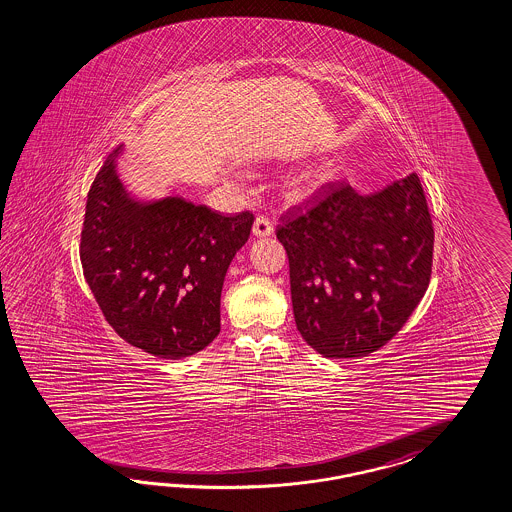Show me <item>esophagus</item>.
I'll list each match as a JSON object with an SVG mask.
<instances>
[{
  "label": "esophagus",
  "mask_w": 512,
  "mask_h": 512,
  "mask_svg": "<svg viewBox=\"0 0 512 512\" xmlns=\"http://www.w3.org/2000/svg\"><path fill=\"white\" fill-rule=\"evenodd\" d=\"M253 235L255 236H270L274 235V223L268 216H257L255 223H253Z\"/></svg>",
  "instance_id": "obj_1"
}]
</instances>
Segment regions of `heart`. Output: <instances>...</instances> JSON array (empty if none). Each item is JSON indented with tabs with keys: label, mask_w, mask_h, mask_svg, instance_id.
I'll use <instances>...</instances> for the list:
<instances>
[{
	"label": "heart",
	"mask_w": 512,
	"mask_h": 512,
	"mask_svg": "<svg viewBox=\"0 0 512 512\" xmlns=\"http://www.w3.org/2000/svg\"><path fill=\"white\" fill-rule=\"evenodd\" d=\"M300 192H302V190H300Z\"/></svg>",
	"instance_id": "1"
}]
</instances>
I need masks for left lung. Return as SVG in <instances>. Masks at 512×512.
I'll list each match as a JSON object with an SVG mask.
<instances>
[{
    "label": "left lung",
    "mask_w": 512,
    "mask_h": 512,
    "mask_svg": "<svg viewBox=\"0 0 512 512\" xmlns=\"http://www.w3.org/2000/svg\"><path fill=\"white\" fill-rule=\"evenodd\" d=\"M292 309L305 343L324 358H361L391 341L425 296L434 227L412 173L360 195L326 182L311 207L281 216Z\"/></svg>",
    "instance_id": "1"
}]
</instances>
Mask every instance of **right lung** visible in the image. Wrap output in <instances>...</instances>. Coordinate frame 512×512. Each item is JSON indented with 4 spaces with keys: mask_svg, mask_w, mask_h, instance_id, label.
Masks as SVG:
<instances>
[{
    "mask_svg": "<svg viewBox=\"0 0 512 512\" xmlns=\"http://www.w3.org/2000/svg\"><path fill=\"white\" fill-rule=\"evenodd\" d=\"M111 152L91 184L80 259L98 307L128 345L179 360L220 333L223 279L248 242L255 216H221L167 197L138 205L123 190Z\"/></svg>",
    "mask_w": 512,
    "mask_h": 512,
    "instance_id": "1",
    "label": "right lung"
}]
</instances>
